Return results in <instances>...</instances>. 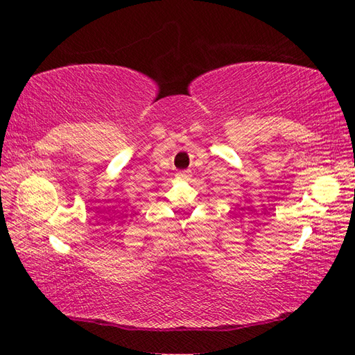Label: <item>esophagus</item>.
I'll return each mask as SVG.
<instances>
[{
    "mask_svg": "<svg viewBox=\"0 0 355 355\" xmlns=\"http://www.w3.org/2000/svg\"><path fill=\"white\" fill-rule=\"evenodd\" d=\"M177 177H178L180 180H189V178L192 177V172H191V171H180V172L177 173Z\"/></svg>",
    "mask_w": 355,
    "mask_h": 355,
    "instance_id": "1",
    "label": "esophagus"
}]
</instances>
